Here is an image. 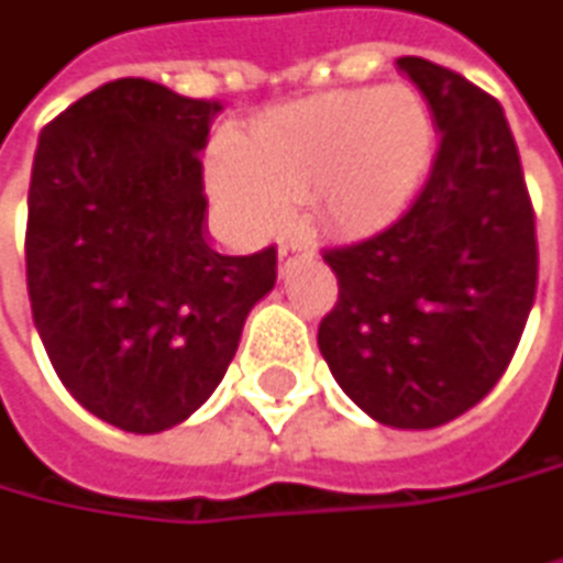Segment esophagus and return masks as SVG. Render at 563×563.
Here are the masks:
<instances>
[{"instance_id": "obj_1", "label": "esophagus", "mask_w": 563, "mask_h": 563, "mask_svg": "<svg viewBox=\"0 0 563 563\" xmlns=\"http://www.w3.org/2000/svg\"><path fill=\"white\" fill-rule=\"evenodd\" d=\"M277 254H280V264H292L296 257L312 254V247H309V241H302V238H286V241L277 244Z\"/></svg>"}]
</instances>
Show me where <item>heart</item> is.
I'll use <instances>...</instances> for the list:
<instances>
[{
	"label": "heart",
	"mask_w": 563,
	"mask_h": 563,
	"mask_svg": "<svg viewBox=\"0 0 563 563\" xmlns=\"http://www.w3.org/2000/svg\"><path fill=\"white\" fill-rule=\"evenodd\" d=\"M434 129L419 92L399 82L283 102L247 131L219 134L206 179L238 225L271 231L306 202L334 234L386 225L432 167Z\"/></svg>",
	"instance_id": "1"
}]
</instances>
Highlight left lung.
I'll use <instances>...</instances> for the list:
<instances>
[{
    "label": "left lung",
    "mask_w": 563,
    "mask_h": 563,
    "mask_svg": "<svg viewBox=\"0 0 563 563\" xmlns=\"http://www.w3.org/2000/svg\"><path fill=\"white\" fill-rule=\"evenodd\" d=\"M396 67L426 96L441 144L399 222L325 251L338 306L319 351L374 422L434 429L477 406L516 354L536 302V212L503 106L432 60Z\"/></svg>",
    "instance_id": "obj_1"
}]
</instances>
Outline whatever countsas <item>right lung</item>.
I'll return each instance as SVG.
<instances>
[{
    "label": "right lung",
    "mask_w": 563,
    "mask_h": 563,
    "mask_svg": "<svg viewBox=\"0 0 563 563\" xmlns=\"http://www.w3.org/2000/svg\"><path fill=\"white\" fill-rule=\"evenodd\" d=\"M216 112L219 102L151 79H112L37 137L25 234L34 329L70 396L122 432L186 422L277 283V247H212L199 151Z\"/></svg>",
    "instance_id": "1"
}]
</instances>
